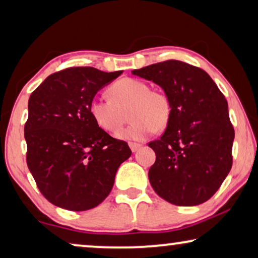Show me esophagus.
Segmentation results:
<instances>
[{
  "label": "esophagus",
  "mask_w": 258,
  "mask_h": 258,
  "mask_svg": "<svg viewBox=\"0 0 258 258\" xmlns=\"http://www.w3.org/2000/svg\"><path fill=\"white\" fill-rule=\"evenodd\" d=\"M129 147H130V149H132L133 153H135V151H137L141 147H142V144L136 143V142H129Z\"/></svg>",
  "instance_id": "34e87169"
}]
</instances>
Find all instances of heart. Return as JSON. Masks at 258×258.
<instances>
[{"mask_svg": "<svg viewBox=\"0 0 258 258\" xmlns=\"http://www.w3.org/2000/svg\"><path fill=\"white\" fill-rule=\"evenodd\" d=\"M109 98L95 97L90 115L101 129L116 133L126 121L132 123L117 134L123 140H143L155 130H163L171 118V102L162 91L150 90L149 84L136 79H121L108 88Z\"/></svg>", "mask_w": 258, "mask_h": 258, "instance_id": "b5f03b06", "label": "heart"}]
</instances>
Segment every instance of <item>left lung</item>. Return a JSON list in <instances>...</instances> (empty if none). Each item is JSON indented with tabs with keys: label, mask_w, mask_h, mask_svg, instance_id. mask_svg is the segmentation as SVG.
<instances>
[{
	"label": "left lung",
	"mask_w": 258,
	"mask_h": 258,
	"mask_svg": "<svg viewBox=\"0 0 258 258\" xmlns=\"http://www.w3.org/2000/svg\"><path fill=\"white\" fill-rule=\"evenodd\" d=\"M132 74L158 84L171 102L167 129L149 143L156 154L148 174L151 186L175 206L204 203L232 165L235 130L224 95L203 69L176 59Z\"/></svg>",
	"instance_id": "1"
}]
</instances>
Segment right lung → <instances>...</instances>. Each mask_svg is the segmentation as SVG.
Segmentation results:
<instances>
[{
	"label": "right lung",
	"instance_id": "obj_1",
	"mask_svg": "<svg viewBox=\"0 0 258 258\" xmlns=\"http://www.w3.org/2000/svg\"><path fill=\"white\" fill-rule=\"evenodd\" d=\"M123 72L74 67L49 75L31 93L24 124L27 164L49 202L72 211L93 209L111 191L128 143L101 129L90 102Z\"/></svg>",
	"mask_w": 258,
	"mask_h": 258
}]
</instances>
